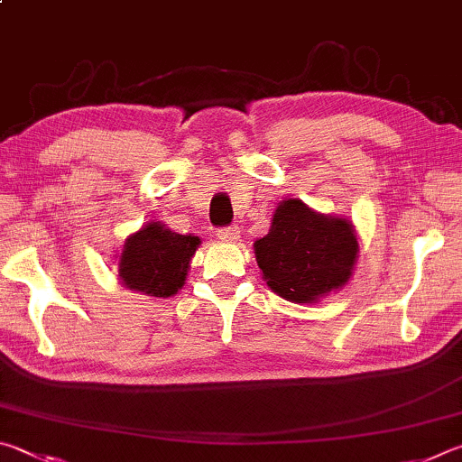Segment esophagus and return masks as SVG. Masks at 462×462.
Listing matches in <instances>:
<instances>
[{"mask_svg":"<svg viewBox=\"0 0 462 462\" xmlns=\"http://www.w3.org/2000/svg\"><path fill=\"white\" fill-rule=\"evenodd\" d=\"M217 237L225 241V244H233V241H237L241 237V231H239V226H226V229L217 231Z\"/></svg>","mask_w":462,"mask_h":462,"instance_id":"obj_1","label":"esophagus"}]
</instances>
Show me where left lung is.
<instances>
[{"instance_id":"1","label":"left lung","mask_w":462,"mask_h":462,"mask_svg":"<svg viewBox=\"0 0 462 462\" xmlns=\"http://www.w3.org/2000/svg\"><path fill=\"white\" fill-rule=\"evenodd\" d=\"M262 278L272 292L296 304L319 302L343 290L359 257L355 225L317 213L300 199L278 202L268 236L254 244Z\"/></svg>"}]
</instances>
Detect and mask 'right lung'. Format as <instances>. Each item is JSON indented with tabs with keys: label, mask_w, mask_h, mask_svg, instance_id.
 <instances>
[{
	"label": "right lung",
	"mask_w": 462,
	"mask_h": 462,
	"mask_svg": "<svg viewBox=\"0 0 462 462\" xmlns=\"http://www.w3.org/2000/svg\"><path fill=\"white\" fill-rule=\"evenodd\" d=\"M200 239L170 231L164 223L150 221L127 236L117 255V276L127 290L153 298H170L186 284L190 260Z\"/></svg>",
	"instance_id": "right-lung-1"
}]
</instances>
